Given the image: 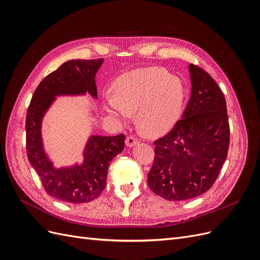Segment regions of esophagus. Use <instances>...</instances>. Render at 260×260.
<instances>
[{
    "mask_svg": "<svg viewBox=\"0 0 260 260\" xmlns=\"http://www.w3.org/2000/svg\"><path fill=\"white\" fill-rule=\"evenodd\" d=\"M138 143H139V139L135 136H129L127 139H125V145L129 146V147L135 146Z\"/></svg>",
    "mask_w": 260,
    "mask_h": 260,
    "instance_id": "34e87169",
    "label": "esophagus"
}]
</instances>
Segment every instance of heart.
<instances>
[{
	"instance_id": "1",
	"label": "heart",
	"mask_w": 260,
	"mask_h": 260,
	"mask_svg": "<svg viewBox=\"0 0 260 260\" xmlns=\"http://www.w3.org/2000/svg\"><path fill=\"white\" fill-rule=\"evenodd\" d=\"M184 86L179 78L158 67L140 68L123 74L112 84L105 98L107 112L127 120L137 110L139 129L145 135H159L170 129L181 115Z\"/></svg>"
}]
</instances>
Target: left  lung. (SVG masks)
Returning a JSON list of instances; mask_svg holds the SVG:
<instances>
[{
	"label": "left lung",
	"instance_id": "8db88e82",
	"mask_svg": "<svg viewBox=\"0 0 260 260\" xmlns=\"http://www.w3.org/2000/svg\"><path fill=\"white\" fill-rule=\"evenodd\" d=\"M191 96L167 135L154 141L147 175L151 190L168 201L194 199L208 191L225 161L230 125L221 89L203 68L190 64Z\"/></svg>",
	"mask_w": 260,
	"mask_h": 260
}]
</instances>
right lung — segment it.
Returning <instances> with one entry per match:
<instances>
[{
    "label": "right lung",
    "mask_w": 260,
    "mask_h": 260,
    "mask_svg": "<svg viewBox=\"0 0 260 260\" xmlns=\"http://www.w3.org/2000/svg\"><path fill=\"white\" fill-rule=\"evenodd\" d=\"M103 58L64 62L37 86L26 115V149L31 166L40 177L45 192L70 204L88 203L106 186L109 164L124 148V135L93 136L85 145L82 165L56 169L46 156L41 138V121L56 95L84 94L98 98L95 75Z\"/></svg>",
    "instance_id": "obj_1"
}]
</instances>
